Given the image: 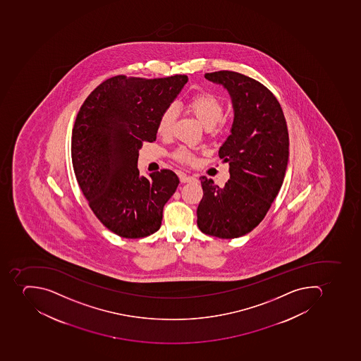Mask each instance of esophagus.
Here are the masks:
<instances>
[{
	"mask_svg": "<svg viewBox=\"0 0 361 361\" xmlns=\"http://www.w3.org/2000/svg\"><path fill=\"white\" fill-rule=\"evenodd\" d=\"M179 179H180V182L182 183H190L195 182L196 178L194 176H190V175H186V173H180L179 175Z\"/></svg>",
	"mask_w": 361,
	"mask_h": 361,
	"instance_id": "obj_1",
	"label": "esophagus"
}]
</instances>
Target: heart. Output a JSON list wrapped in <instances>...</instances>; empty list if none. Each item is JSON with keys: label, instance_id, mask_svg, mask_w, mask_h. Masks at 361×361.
Instances as JSON below:
<instances>
[{"label": "heart", "instance_id": "heart-1", "mask_svg": "<svg viewBox=\"0 0 361 361\" xmlns=\"http://www.w3.org/2000/svg\"><path fill=\"white\" fill-rule=\"evenodd\" d=\"M188 108L207 128H214L224 116V104L220 98L210 92H200L192 97L188 100ZM176 117L177 111L175 106L166 107L158 118V133L162 137L171 134ZM176 158L180 161L188 162L192 159V156L188 150L180 149L176 152Z\"/></svg>", "mask_w": 361, "mask_h": 361}]
</instances>
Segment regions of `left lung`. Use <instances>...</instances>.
Masks as SVG:
<instances>
[{"label":"left lung","mask_w":361,"mask_h":361,"mask_svg":"<svg viewBox=\"0 0 361 361\" xmlns=\"http://www.w3.org/2000/svg\"><path fill=\"white\" fill-rule=\"evenodd\" d=\"M204 77L228 91L233 122L219 149L230 179L219 188L212 179L200 178L197 226L207 235L238 238L259 226L281 188L289 159L287 123L276 97L259 81L233 71Z\"/></svg>","instance_id":"8db88e82"}]
</instances>
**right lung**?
<instances>
[{
  "label": "right lung",
  "mask_w": 361,
  "mask_h": 361,
  "mask_svg": "<svg viewBox=\"0 0 361 361\" xmlns=\"http://www.w3.org/2000/svg\"><path fill=\"white\" fill-rule=\"evenodd\" d=\"M188 75L107 79L78 113L72 130L74 173L91 210L123 238L159 230L164 207L179 179L169 169L140 176L139 150L157 139L160 114L176 99Z\"/></svg>",
  "instance_id": "obj_1"
}]
</instances>
